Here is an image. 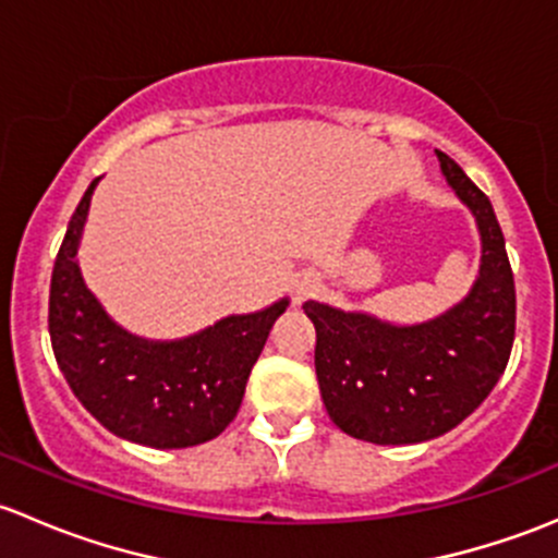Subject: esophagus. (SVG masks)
<instances>
[{
	"label": "esophagus",
	"mask_w": 558,
	"mask_h": 558,
	"mask_svg": "<svg viewBox=\"0 0 558 558\" xmlns=\"http://www.w3.org/2000/svg\"><path fill=\"white\" fill-rule=\"evenodd\" d=\"M313 291H315V280L305 275V278H300L294 283V302L307 300V296H313Z\"/></svg>",
	"instance_id": "esophagus-1"
}]
</instances>
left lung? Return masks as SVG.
<instances>
[{"instance_id": "8db88e82", "label": "left lung", "mask_w": 558, "mask_h": 558, "mask_svg": "<svg viewBox=\"0 0 558 558\" xmlns=\"http://www.w3.org/2000/svg\"><path fill=\"white\" fill-rule=\"evenodd\" d=\"M442 174L481 229V275L451 311L415 326L305 302L326 413L345 435L410 446L459 426L492 393L515 337V283L488 196L440 154Z\"/></svg>"}]
</instances>
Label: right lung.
Instances as JSON below:
<instances>
[{
    "label": "right lung",
    "instance_id": "add662e5",
    "mask_svg": "<svg viewBox=\"0 0 558 558\" xmlns=\"http://www.w3.org/2000/svg\"><path fill=\"white\" fill-rule=\"evenodd\" d=\"M97 183L72 213L50 278L48 329L59 369L83 408L123 440L150 448L213 440L238 415L247 375L289 300L229 315L183 340L129 335L86 289L75 262Z\"/></svg>",
    "mask_w": 558,
    "mask_h": 558
}]
</instances>
